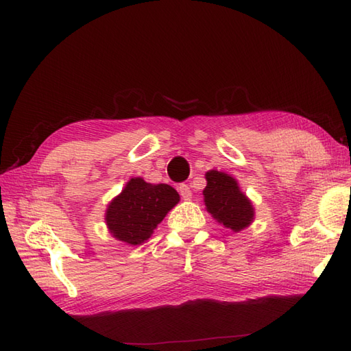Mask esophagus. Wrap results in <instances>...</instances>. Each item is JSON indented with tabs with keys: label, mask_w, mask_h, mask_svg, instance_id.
<instances>
[{
	"label": "esophagus",
	"mask_w": 351,
	"mask_h": 351,
	"mask_svg": "<svg viewBox=\"0 0 351 351\" xmlns=\"http://www.w3.org/2000/svg\"><path fill=\"white\" fill-rule=\"evenodd\" d=\"M178 191H179V194H181V197L185 199V200H189L191 197V189L186 184L179 185L178 186Z\"/></svg>",
	"instance_id": "esophagus-1"
}]
</instances>
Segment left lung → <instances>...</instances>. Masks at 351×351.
<instances>
[{"instance_id":"8db88e82","label":"left lung","mask_w":351,"mask_h":351,"mask_svg":"<svg viewBox=\"0 0 351 351\" xmlns=\"http://www.w3.org/2000/svg\"><path fill=\"white\" fill-rule=\"evenodd\" d=\"M206 181L208 185L203 190V195L209 213L227 229L234 232L245 229L252 221L254 209L245 194L241 193L238 182L218 170L208 172Z\"/></svg>"}]
</instances>
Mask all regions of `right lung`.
<instances>
[{"instance_id": "add662e5", "label": "right lung", "mask_w": 351, "mask_h": 351, "mask_svg": "<svg viewBox=\"0 0 351 351\" xmlns=\"http://www.w3.org/2000/svg\"><path fill=\"white\" fill-rule=\"evenodd\" d=\"M178 202L179 194L173 186L132 178L118 197L110 202L106 223L117 239L141 245Z\"/></svg>"}]
</instances>
